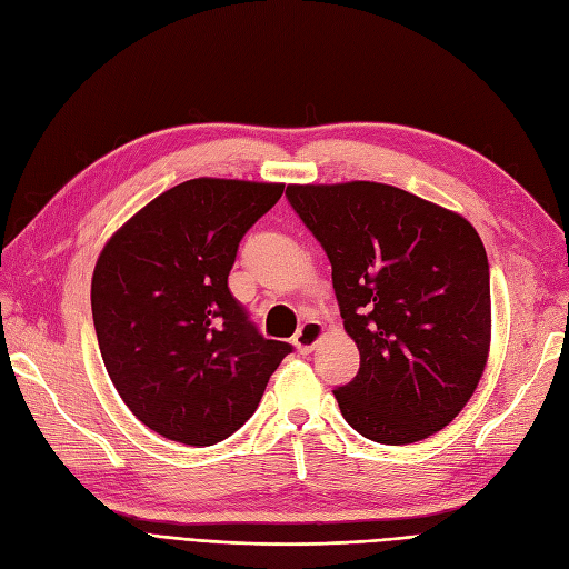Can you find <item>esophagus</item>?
Wrapping results in <instances>:
<instances>
[{
  "instance_id": "obj_1",
  "label": "esophagus",
  "mask_w": 569,
  "mask_h": 569,
  "mask_svg": "<svg viewBox=\"0 0 569 569\" xmlns=\"http://www.w3.org/2000/svg\"><path fill=\"white\" fill-rule=\"evenodd\" d=\"M321 338H323V323H321V321H315V319H309V321H305V323L298 328L296 338H292V345L298 347V352L309 355V352L315 350V347L319 345Z\"/></svg>"
}]
</instances>
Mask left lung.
<instances>
[{
  "mask_svg": "<svg viewBox=\"0 0 569 569\" xmlns=\"http://www.w3.org/2000/svg\"><path fill=\"white\" fill-rule=\"evenodd\" d=\"M333 267L359 373L333 390L342 418L380 445L449 426L485 373L489 262L466 217L378 181L288 184Z\"/></svg>",
  "mask_w": 569,
  "mask_h": 569,
  "instance_id": "1",
  "label": "left lung"
}]
</instances>
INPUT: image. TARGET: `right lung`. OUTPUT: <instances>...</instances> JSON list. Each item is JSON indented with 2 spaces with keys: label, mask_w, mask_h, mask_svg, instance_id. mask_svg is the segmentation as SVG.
I'll return each mask as SVG.
<instances>
[{
  "label": "right lung",
  "mask_w": 569,
  "mask_h": 569,
  "mask_svg": "<svg viewBox=\"0 0 569 569\" xmlns=\"http://www.w3.org/2000/svg\"><path fill=\"white\" fill-rule=\"evenodd\" d=\"M281 193L269 181L189 179L99 254L91 315L106 371L141 423L172 442L233 435L292 350L262 338L227 286L238 243Z\"/></svg>",
  "instance_id": "1"
}]
</instances>
